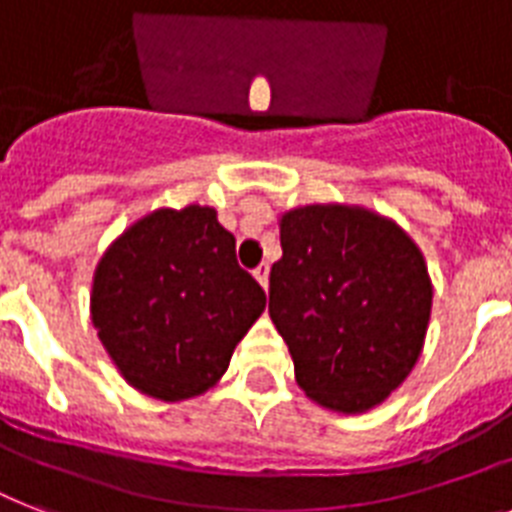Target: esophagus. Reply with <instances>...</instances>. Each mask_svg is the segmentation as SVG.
Listing matches in <instances>:
<instances>
[{
  "label": "esophagus",
  "mask_w": 512,
  "mask_h": 512,
  "mask_svg": "<svg viewBox=\"0 0 512 512\" xmlns=\"http://www.w3.org/2000/svg\"><path fill=\"white\" fill-rule=\"evenodd\" d=\"M268 276H270L268 263L257 265V268H255V278H257V281H260V286H263V289H268Z\"/></svg>",
  "instance_id": "34e87169"
}]
</instances>
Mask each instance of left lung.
<instances>
[{
  "label": "left lung",
  "mask_w": 512,
  "mask_h": 512,
  "mask_svg": "<svg viewBox=\"0 0 512 512\" xmlns=\"http://www.w3.org/2000/svg\"><path fill=\"white\" fill-rule=\"evenodd\" d=\"M270 268V321L310 400L365 413L413 371L431 315L421 249L397 223L350 205H307L281 218Z\"/></svg>",
  "instance_id": "obj_1"
}]
</instances>
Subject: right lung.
<instances>
[{
    "label": "right lung",
    "mask_w": 512,
    "mask_h": 512,
    "mask_svg": "<svg viewBox=\"0 0 512 512\" xmlns=\"http://www.w3.org/2000/svg\"><path fill=\"white\" fill-rule=\"evenodd\" d=\"M263 310V286L236 263L234 234L199 205L136 220L91 286V323L112 363L165 402L218 384Z\"/></svg>",
    "instance_id": "add662e5"
}]
</instances>
